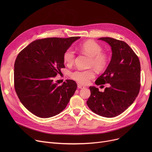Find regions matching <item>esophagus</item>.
<instances>
[{
    "label": "esophagus",
    "mask_w": 152,
    "mask_h": 152,
    "mask_svg": "<svg viewBox=\"0 0 152 152\" xmlns=\"http://www.w3.org/2000/svg\"><path fill=\"white\" fill-rule=\"evenodd\" d=\"M77 87L79 89H84V88H85V87L84 86H82V85H81V84H77Z\"/></svg>",
    "instance_id": "34e87169"
}]
</instances>
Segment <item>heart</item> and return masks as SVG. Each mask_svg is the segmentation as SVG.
<instances>
[{"mask_svg":"<svg viewBox=\"0 0 152 152\" xmlns=\"http://www.w3.org/2000/svg\"><path fill=\"white\" fill-rule=\"evenodd\" d=\"M80 50L91 57L89 65L95 69L102 71L107 66L108 57L107 55L102 52V47L97 42L89 40L79 45ZM76 57L75 52L72 49H67L63 54V61L66 65L71 66L75 63ZM95 76V73L92 69L76 70L72 72L70 77L76 81L86 84Z\"/></svg>","mask_w":152,"mask_h":152,"instance_id":"b5f03b06","label":"heart"}]
</instances>
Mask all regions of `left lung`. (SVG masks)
<instances>
[{
	"label": "left lung",
	"instance_id": "left-lung-1",
	"mask_svg": "<svg viewBox=\"0 0 152 152\" xmlns=\"http://www.w3.org/2000/svg\"><path fill=\"white\" fill-rule=\"evenodd\" d=\"M99 39L111 47L112 56L108 67L95 84H110L104 92L91 86L87 105L93 111L106 118L115 117L131 106L140 88V64L137 56L125 42L111 37Z\"/></svg>",
	"mask_w": 152,
	"mask_h": 152
}]
</instances>
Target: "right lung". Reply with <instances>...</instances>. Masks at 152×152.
Here are the masks:
<instances>
[{"instance_id": "obj_1", "label": "right lung", "mask_w": 152, "mask_h": 152, "mask_svg": "<svg viewBox=\"0 0 152 152\" xmlns=\"http://www.w3.org/2000/svg\"><path fill=\"white\" fill-rule=\"evenodd\" d=\"M79 39L36 40L18 55L14 65L15 89L24 107L34 115L47 118L59 114L74 95L75 81L69 79L58 86L53 78L65 68L64 53Z\"/></svg>"}]
</instances>
